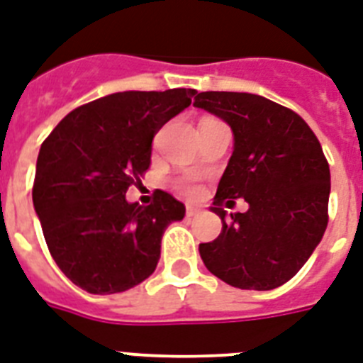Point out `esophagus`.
Segmentation results:
<instances>
[{
    "label": "esophagus",
    "instance_id": "34e87169",
    "mask_svg": "<svg viewBox=\"0 0 363 363\" xmlns=\"http://www.w3.org/2000/svg\"><path fill=\"white\" fill-rule=\"evenodd\" d=\"M199 212H201V208L194 207V205H186V216H188V218L197 216V214H199Z\"/></svg>",
    "mask_w": 363,
    "mask_h": 363
}]
</instances>
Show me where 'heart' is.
<instances>
[{
	"label": "heart",
	"instance_id": "obj_1",
	"mask_svg": "<svg viewBox=\"0 0 363 363\" xmlns=\"http://www.w3.org/2000/svg\"><path fill=\"white\" fill-rule=\"evenodd\" d=\"M188 191H191V194H196L197 190H196V188H188Z\"/></svg>",
	"mask_w": 363,
	"mask_h": 363
}]
</instances>
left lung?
Masks as SVG:
<instances>
[{
  "label": "left lung",
  "instance_id": "1",
  "mask_svg": "<svg viewBox=\"0 0 363 363\" xmlns=\"http://www.w3.org/2000/svg\"><path fill=\"white\" fill-rule=\"evenodd\" d=\"M194 106L225 121L235 141L211 207L222 218V233L199 244L203 263L233 287H279L326 231L330 167L323 147L298 113L264 96L205 91ZM233 199L250 208L225 223L221 205Z\"/></svg>",
  "mask_w": 363,
  "mask_h": 363
}]
</instances>
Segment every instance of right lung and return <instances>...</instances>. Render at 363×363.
I'll use <instances>...</instances> for the list:
<instances>
[{"instance_id": "obj_1", "label": "right lung", "mask_w": 363, "mask_h": 363, "mask_svg": "<svg viewBox=\"0 0 363 363\" xmlns=\"http://www.w3.org/2000/svg\"><path fill=\"white\" fill-rule=\"evenodd\" d=\"M196 89L123 91L70 111L40 145L33 207L52 257L91 294L123 293L155 272L162 235L184 205L156 190L149 207L126 190L151 166L152 138Z\"/></svg>"}]
</instances>
